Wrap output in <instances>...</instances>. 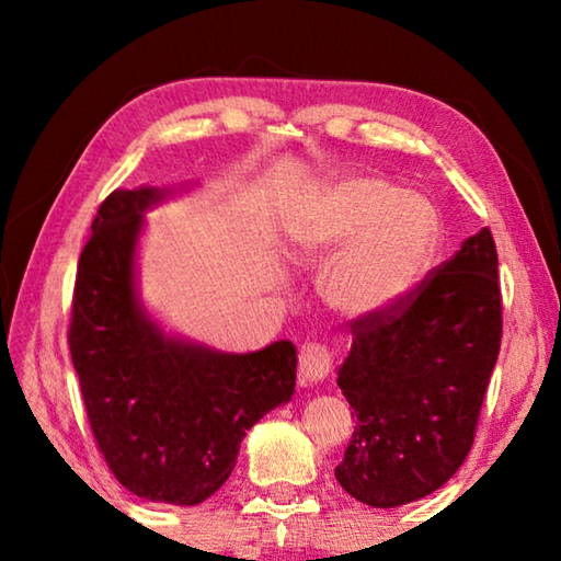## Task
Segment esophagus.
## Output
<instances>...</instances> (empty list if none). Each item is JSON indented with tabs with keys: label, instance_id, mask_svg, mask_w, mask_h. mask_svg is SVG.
<instances>
[{
	"label": "esophagus",
	"instance_id": "esophagus-1",
	"mask_svg": "<svg viewBox=\"0 0 561 561\" xmlns=\"http://www.w3.org/2000/svg\"><path fill=\"white\" fill-rule=\"evenodd\" d=\"M331 371V356L321 344H304L299 351V374L307 383L324 381Z\"/></svg>",
	"mask_w": 561,
	"mask_h": 561
}]
</instances>
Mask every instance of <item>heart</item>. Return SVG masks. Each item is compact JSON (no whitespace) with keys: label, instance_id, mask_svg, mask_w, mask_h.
Returning a JSON list of instances; mask_svg holds the SVG:
<instances>
[{"label":"heart","instance_id":"1","mask_svg":"<svg viewBox=\"0 0 561 561\" xmlns=\"http://www.w3.org/2000/svg\"><path fill=\"white\" fill-rule=\"evenodd\" d=\"M287 240L294 260L319 267L321 297L348 319L391 311L428 270L438 244V215L423 195L378 175L321 183L291 207Z\"/></svg>","mask_w":561,"mask_h":561}]
</instances>
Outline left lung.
Listing matches in <instances>:
<instances>
[{
  "instance_id": "left-lung-1",
  "label": "left lung",
  "mask_w": 561,
  "mask_h": 561,
  "mask_svg": "<svg viewBox=\"0 0 561 561\" xmlns=\"http://www.w3.org/2000/svg\"><path fill=\"white\" fill-rule=\"evenodd\" d=\"M351 331L336 383L356 428L334 474L364 505L401 507L443 488L468 458L497 364L502 301L488 227L417 291Z\"/></svg>"
}]
</instances>
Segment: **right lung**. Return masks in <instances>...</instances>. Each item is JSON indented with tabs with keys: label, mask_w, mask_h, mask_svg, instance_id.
<instances>
[{
	"label": "right lung",
	"mask_w": 561,
	"mask_h": 561,
	"mask_svg": "<svg viewBox=\"0 0 561 561\" xmlns=\"http://www.w3.org/2000/svg\"><path fill=\"white\" fill-rule=\"evenodd\" d=\"M173 187L113 190L79 260L69 329L93 438L133 495L201 505L234 470L247 431L291 401L297 348L222 354L168 331L138 294L146 213Z\"/></svg>",
	"instance_id": "1"
}]
</instances>
